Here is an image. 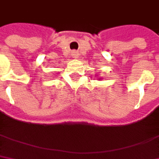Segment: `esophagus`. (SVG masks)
<instances>
[{
	"label": "esophagus",
	"instance_id": "esophagus-1",
	"mask_svg": "<svg viewBox=\"0 0 159 159\" xmlns=\"http://www.w3.org/2000/svg\"><path fill=\"white\" fill-rule=\"evenodd\" d=\"M71 56H72V57H74V58H77V57H79V53H78L77 51H72V53H71Z\"/></svg>",
	"mask_w": 159,
	"mask_h": 159
}]
</instances>
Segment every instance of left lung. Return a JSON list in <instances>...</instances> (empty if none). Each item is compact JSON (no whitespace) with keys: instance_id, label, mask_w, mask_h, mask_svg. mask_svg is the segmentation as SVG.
Returning a JSON list of instances; mask_svg holds the SVG:
<instances>
[{"instance_id":"left-lung-1","label":"left lung","mask_w":159,"mask_h":159,"mask_svg":"<svg viewBox=\"0 0 159 159\" xmlns=\"http://www.w3.org/2000/svg\"><path fill=\"white\" fill-rule=\"evenodd\" d=\"M100 79H101V78H99V80H100Z\"/></svg>"}]
</instances>
